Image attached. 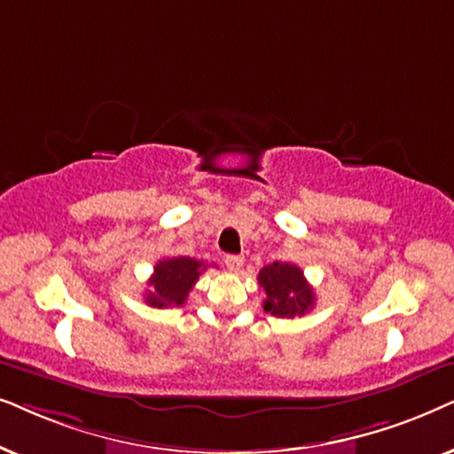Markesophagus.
<instances>
[{
	"label": "esophagus",
	"mask_w": 454,
	"mask_h": 454,
	"mask_svg": "<svg viewBox=\"0 0 454 454\" xmlns=\"http://www.w3.org/2000/svg\"><path fill=\"white\" fill-rule=\"evenodd\" d=\"M223 263L231 271H239L245 265V257L243 255H226L223 257Z\"/></svg>",
	"instance_id": "esophagus-1"
}]
</instances>
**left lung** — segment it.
<instances>
[{"instance_id": "left-lung-1", "label": "left lung", "mask_w": 454, "mask_h": 454, "mask_svg": "<svg viewBox=\"0 0 454 454\" xmlns=\"http://www.w3.org/2000/svg\"><path fill=\"white\" fill-rule=\"evenodd\" d=\"M259 286L263 288V309L276 317H297L313 309L316 293L294 263L274 262L259 271Z\"/></svg>"}]
</instances>
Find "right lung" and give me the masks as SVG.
Returning <instances> with one entry per match:
<instances>
[{"instance_id":"add662e5","label":"right lung","mask_w":454,"mask_h":454,"mask_svg":"<svg viewBox=\"0 0 454 454\" xmlns=\"http://www.w3.org/2000/svg\"><path fill=\"white\" fill-rule=\"evenodd\" d=\"M207 268L192 257H170L155 263L153 276L149 278V290H145V303L157 309L184 305L199 274Z\"/></svg>"}]
</instances>
